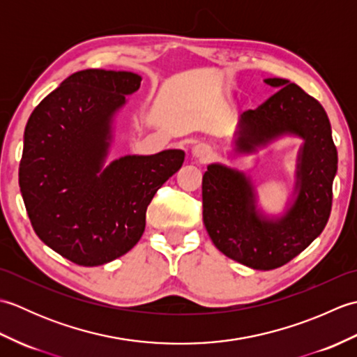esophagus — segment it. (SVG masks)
Wrapping results in <instances>:
<instances>
[{
	"label": "esophagus",
	"mask_w": 357,
	"mask_h": 357,
	"mask_svg": "<svg viewBox=\"0 0 357 357\" xmlns=\"http://www.w3.org/2000/svg\"><path fill=\"white\" fill-rule=\"evenodd\" d=\"M192 153L196 159H199L202 162H207L213 158V150H211L208 146H206V144H198V146L193 147Z\"/></svg>",
	"instance_id": "34e87169"
}]
</instances>
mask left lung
Segmentation results:
<instances>
[{
  "mask_svg": "<svg viewBox=\"0 0 357 357\" xmlns=\"http://www.w3.org/2000/svg\"><path fill=\"white\" fill-rule=\"evenodd\" d=\"M256 110L241 115L238 150L253 151L276 135L291 132L305 139L299 164V195L279 221L256 215L253 188L242 173L208 165L202 176V219L219 252L255 270L282 267L312 244L328 222L337 150L321 102L282 78Z\"/></svg>",
  "mask_w": 357,
  "mask_h": 357,
  "instance_id": "obj_1",
  "label": "left lung"
}]
</instances>
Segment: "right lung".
I'll return each mask as SVG.
<instances>
[{
	"instance_id": "1",
	"label": "right lung",
	"mask_w": 357,
	"mask_h": 357,
	"mask_svg": "<svg viewBox=\"0 0 357 357\" xmlns=\"http://www.w3.org/2000/svg\"><path fill=\"white\" fill-rule=\"evenodd\" d=\"M132 72L70 75L36 105L24 130L20 188L35 233L82 267L126 255L146 229L158 188L184 162L183 150L124 156L101 174L110 119L139 89Z\"/></svg>"
}]
</instances>
